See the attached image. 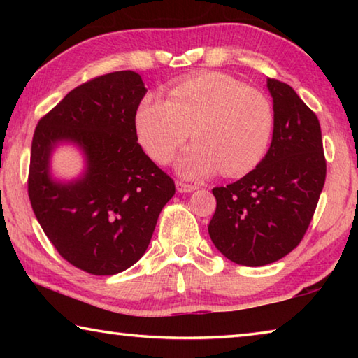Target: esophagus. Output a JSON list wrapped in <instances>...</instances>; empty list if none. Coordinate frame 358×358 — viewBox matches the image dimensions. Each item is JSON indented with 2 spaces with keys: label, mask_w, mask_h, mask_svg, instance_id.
I'll return each instance as SVG.
<instances>
[{
  "label": "esophagus",
  "mask_w": 358,
  "mask_h": 358,
  "mask_svg": "<svg viewBox=\"0 0 358 358\" xmlns=\"http://www.w3.org/2000/svg\"><path fill=\"white\" fill-rule=\"evenodd\" d=\"M196 189H197L196 185H187V183H183V181H177V191L181 192V194L192 192V191H196Z\"/></svg>",
  "instance_id": "obj_1"
}]
</instances>
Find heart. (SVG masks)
I'll return each instance as SVG.
<instances>
[{
  "instance_id": "b5f03b06",
  "label": "heart",
  "mask_w": 358,
  "mask_h": 358,
  "mask_svg": "<svg viewBox=\"0 0 358 358\" xmlns=\"http://www.w3.org/2000/svg\"><path fill=\"white\" fill-rule=\"evenodd\" d=\"M137 141L157 164H166L186 138L194 142L177 161L186 178L216 172L240 177L268 151L275 112L268 96L237 78L203 72L172 85L164 101L145 96L134 113Z\"/></svg>"
}]
</instances>
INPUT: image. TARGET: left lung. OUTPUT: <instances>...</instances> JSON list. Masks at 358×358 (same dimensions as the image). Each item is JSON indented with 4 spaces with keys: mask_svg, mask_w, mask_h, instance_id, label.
<instances>
[{
    "mask_svg": "<svg viewBox=\"0 0 358 358\" xmlns=\"http://www.w3.org/2000/svg\"><path fill=\"white\" fill-rule=\"evenodd\" d=\"M266 88L275 112L270 148L243 178L215 187L208 224L217 251L246 266L276 262L300 243L327 172L316 113L287 83L268 78Z\"/></svg>",
    "mask_w": 358,
    "mask_h": 358,
    "instance_id": "obj_1",
    "label": "left lung"
}]
</instances>
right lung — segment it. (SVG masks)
<instances>
[{
	"mask_svg": "<svg viewBox=\"0 0 358 358\" xmlns=\"http://www.w3.org/2000/svg\"><path fill=\"white\" fill-rule=\"evenodd\" d=\"M147 93L134 71L96 77L64 96L36 126L28 196L48 240L77 268L117 275L150 245L157 217L175 183L137 143L134 113ZM76 144L85 169L80 178L51 177L59 144Z\"/></svg>",
	"mask_w": 358,
	"mask_h": 358,
	"instance_id": "right-lung-1",
	"label": "right lung"
}]
</instances>
